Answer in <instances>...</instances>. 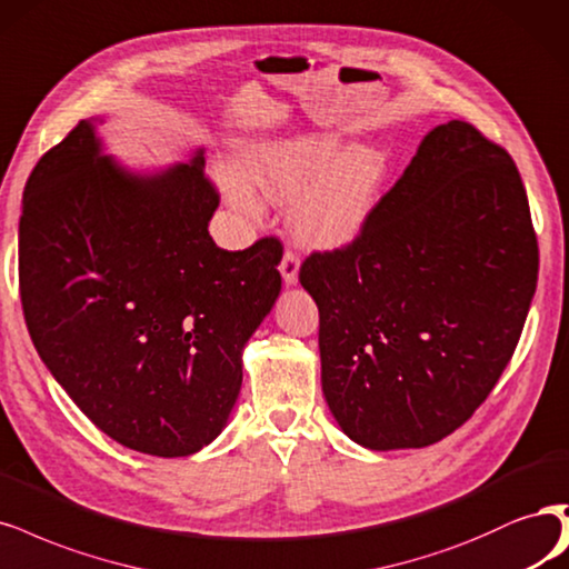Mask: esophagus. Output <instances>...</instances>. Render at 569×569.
Returning <instances> with one entry per match:
<instances>
[{
    "mask_svg": "<svg viewBox=\"0 0 569 569\" xmlns=\"http://www.w3.org/2000/svg\"><path fill=\"white\" fill-rule=\"evenodd\" d=\"M280 272H282V280L284 284H297L299 282V257L293 251H284V257L280 261Z\"/></svg>",
    "mask_w": 569,
    "mask_h": 569,
    "instance_id": "esophagus-1",
    "label": "esophagus"
}]
</instances>
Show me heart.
<instances>
[{
    "label": "heart",
    "mask_w": 569,
    "mask_h": 569,
    "mask_svg": "<svg viewBox=\"0 0 569 569\" xmlns=\"http://www.w3.org/2000/svg\"><path fill=\"white\" fill-rule=\"evenodd\" d=\"M386 158L367 146L346 148L335 131H293L242 148L219 173L226 198L247 213L289 202V230L308 249L356 242L375 217L386 186Z\"/></svg>",
    "instance_id": "b5f03b06"
}]
</instances>
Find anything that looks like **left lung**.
I'll list each match as a JSON object with an SVG mask.
<instances>
[{
	"label": "left lung",
	"mask_w": 569,
	"mask_h": 569,
	"mask_svg": "<svg viewBox=\"0 0 569 569\" xmlns=\"http://www.w3.org/2000/svg\"><path fill=\"white\" fill-rule=\"evenodd\" d=\"M537 272L511 154L461 120L430 129L360 238L299 272L343 433L375 452L455 433L511 360Z\"/></svg>",
	"instance_id": "8db88e82"
}]
</instances>
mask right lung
Here are the masks:
<instances>
[{"instance_id":"obj_1","label":"right lung","mask_w":569,"mask_h":569,"mask_svg":"<svg viewBox=\"0 0 569 569\" xmlns=\"http://www.w3.org/2000/svg\"><path fill=\"white\" fill-rule=\"evenodd\" d=\"M77 124L32 169L18 223L30 339L70 400L136 452L188 457L217 440L242 350L276 306L282 244H213L204 152L133 171Z\"/></svg>"}]
</instances>
